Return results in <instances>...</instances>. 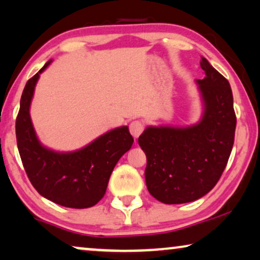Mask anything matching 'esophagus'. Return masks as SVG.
Returning <instances> with one entry per match:
<instances>
[{
    "label": "esophagus",
    "mask_w": 260,
    "mask_h": 260,
    "mask_svg": "<svg viewBox=\"0 0 260 260\" xmlns=\"http://www.w3.org/2000/svg\"><path fill=\"white\" fill-rule=\"evenodd\" d=\"M129 129H130L131 135H133L135 138H138L143 133V130H144V124H143L141 121H134L130 123Z\"/></svg>",
    "instance_id": "esophagus-1"
}]
</instances>
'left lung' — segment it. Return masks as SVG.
<instances>
[{"label":"left lung","mask_w":260,"mask_h":260,"mask_svg":"<svg viewBox=\"0 0 260 260\" xmlns=\"http://www.w3.org/2000/svg\"><path fill=\"white\" fill-rule=\"evenodd\" d=\"M204 80H197L205 111L187 127H146L138 144L146 155L150 194L165 204H183L213 189L235 142L237 118L229 81L202 57Z\"/></svg>","instance_id":"8db88e82"}]
</instances>
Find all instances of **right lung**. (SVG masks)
I'll list each match as a JSON object with an SVG mask.
<instances>
[{"label": "right lung", "mask_w": 260, "mask_h": 260, "mask_svg": "<svg viewBox=\"0 0 260 260\" xmlns=\"http://www.w3.org/2000/svg\"><path fill=\"white\" fill-rule=\"evenodd\" d=\"M49 63L30 78L22 92L16 118L18 152L30 183L41 196L67 208H90L103 198L115 165L130 150L134 138L129 127L122 126L75 152L43 148L34 131L29 107L40 74Z\"/></svg>", "instance_id": "obj_1"}]
</instances>
